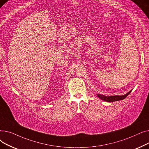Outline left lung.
Returning <instances> with one entry per match:
<instances>
[{
  "label": "left lung",
  "mask_w": 149,
  "mask_h": 149,
  "mask_svg": "<svg viewBox=\"0 0 149 149\" xmlns=\"http://www.w3.org/2000/svg\"><path fill=\"white\" fill-rule=\"evenodd\" d=\"M132 90L130 91L129 92H127L126 94H124L123 95H112V96H105L104 95H101L100 94V93H97V97L100 98L101 100H102L104 101H107V102H113V101H119L124 99L129 94V93L131 92Z\"/></svg>",
  "instance_id": "1"
}]
</instances>
